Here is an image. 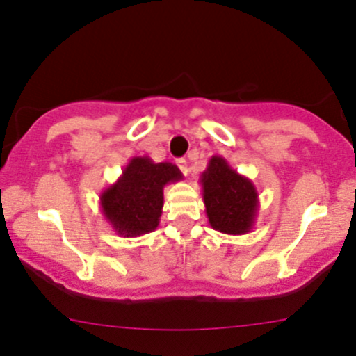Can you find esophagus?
I'll list each match as a JSON object with an SVG mask.
<instances>
[{
  "mask_svg": "<svg viewBox=\"0 0 356 356\" xmlns=\"http://www.w3.org/2000/svg\"><path fill=\"white\" fill-rule=\"evenodd\" d=\"M177 165H178V168L181 170V173H183V175H188V173H190V170H188V161H186V160H178V161H177Z\"/></svg>",
  "mask_w": 356,
  "mask_h": 356,
  "instance_id": "1",
  "label": "esophagus"
}]
</instances>
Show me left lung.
I'll return each instance as SVG.
<instances>
[{"instance_id": "8db88e82", "label": "left lung", "mask_w": 356, "mask_h": 356, "mask_svg": "<svg viewBox=\"0 0 356 356\" xmlns=\"http://www.w3.org/2000/svg\"><path fill=\"white\" fill-rule=\"evenodd\" d=\"M203 202L210 227L227 235H245L253 229L257 218L258 191L221 156H211L200 177Z\"/></svg>"}]
</instances>
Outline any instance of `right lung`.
Returning <instances> with one entry per match:
<instances>
[{
    "instance_id": "obj_1",
    "label": "right lung",
    "mask_w": 356,
    "mask_h": 356,
    "mask_svg": "<svg viewBox=\"0 0 356 356\" xmlns=\"http://www.w3.org/2000/svg\"><path fill=\"white\" fill-rule=\"evenodd\" d=\"M179 179L183 173L173 163H154L148 156L131 158L121 177L99 195L103 216L116 235H146L160 225L163 188Z\"/></svg>"
}]
</instances>
